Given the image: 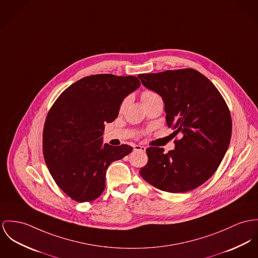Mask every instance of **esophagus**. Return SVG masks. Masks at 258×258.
I'll list each match as a JSON object with an SVG mask.
<instances>
[{"mask_svg": "<svg viewBox=\"0 0 258 258\" xmlns=\"http://www.w3.org/2000/svg\"><path fill=\"white\" fill-rule=\"evenodd\" d=\"M145 147L144 146H141V145H135L134 146V150L135 151H142V152H144L145 151Z\"/></svg>", "mask_w": 258, "mask_h": 258, "instance_id": "1", "label": "esophagus"}]
</instances>
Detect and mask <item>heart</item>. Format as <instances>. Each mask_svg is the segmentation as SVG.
I'll return each instance as SVG.
<instances>
[{"mask_svg":"<svg viewBox=\"0 0 258 258\" xmlns=\"http://www.w3.org/2000/svg\"><path fill=\"white\" fill-rule=\"evenodd\" d=\"M157 97H159L158 94L156 92H154V91H151V90H145V91H143L141 93V100H142L143 104L148 102V101H150V100L157 98ZM127 101H128V98H124V99L121 101V103L119 105V111H121L124 108V106L126 105Z\"/></svg>","mask_w":258,"mask_h":258,"instance_id":"b5f03b06","label":"heart"}]
</instances>
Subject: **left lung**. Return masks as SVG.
Segmentation results:
<instances>
[{
  "label": "left lung",
  "mask_w": 258,
  "mask_h": 258,
  "mask_svg": "<svg viewBox=\"0 0 258 258\" xmlns=\"http://www.w3.org/2000/svg\"><path fill=\"white\" fill-rule=\"evenodd\" d=\"M142 84L165 103L166 122L176 131L175 149H146L141 178L167 192L192 190L218 169L232 137L229 107L216 86L194 69L139 75Z\"/></svg>",
  "instance_id": "obj_1"
}]
</instances>
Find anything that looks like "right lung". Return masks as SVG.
I'll list each match as a JSON object with an SVG mask.
<instances>
[{"mask_svg":"<svg viewBox=\"0 0 258 258\" xmlns=\"http://www.w3.org/2000/svg\"><path fill=\"white\" fill-rule=\"evenodd\" d=\"M137 77H85L69 86L48 112L43 155L59 188L78 202L98 199L110 164L132 152L126 144L102 145L105 122L118 117L123 98L139 88Z\"/></svg>","mask_w":258,"mask_h":258,"instance_id":"right-lung-1","label":"right lung"}]
</instances>
